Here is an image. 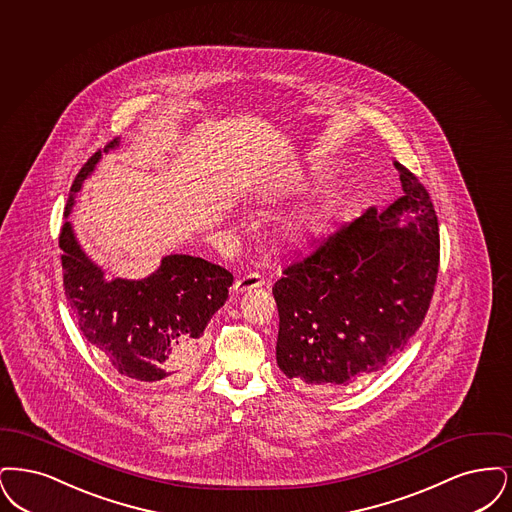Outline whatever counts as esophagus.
<instances>
[{"label":"esophagus","mask_w":512,"mask_h":512,"mask_svg":"<svg viewBox=\"0 0 512 512\" xmlns=\"http://www.w3.org/2000/svg\"><path fill=\"white\" fill-rule=\"evenodd\" d=\"M262 285H264V279H262L260 273H248L245 277H239V279L235 281L233 290H235L237 294H243V292H248V290L260 289Z\"/></svg>","instance_id":"esophagus-1"}]
</instances>
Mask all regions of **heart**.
<instances>
[{"label":"heart","mask_w":512,"mask_h":512,"mask_svg":"<svg viewBox=\"0 0 512 512\" xmlns=\"http://www.w3.org/2000/svg\"><path fill=\"white\" fill-rule=\"evenodd\" d=\"M323 222V212L321 210H312L306 216H302L298 222L290 223L285 231V241L290 245H302L308 237L315 235Z\"/></svg>","instance_id":"obj_1"}]
</instances>
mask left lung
I'll list each match as a JSON object with an SVG mask.
<instances>
[{"label":"left lung","mask_w":512,"mask_h":512,"mask_svg":"<svg viewBox=\"0 0 512 512\" xmlns=\"http://www.w3.org/2000/svg\"><path fill=\"white\" fill-rule=\"evenodd\" d=\"M403 195L342 225L273 285L277 365L300 386L380 371L423 325L440 266V231L423 183L400 162Z\"/></svg>","instance_id":"8db88e82"}]
</instances>
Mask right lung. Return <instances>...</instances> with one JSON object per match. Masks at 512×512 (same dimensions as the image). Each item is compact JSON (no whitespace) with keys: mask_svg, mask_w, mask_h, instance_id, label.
I'll use <instances>...</instances> for the list:
<instances>
[{"mask_svg":"<svg viewBox=\"0 0 512 512\" xmlns=\"http://www.w3.org/2000/svg\"><path fill=\"white\" fill-rule=\"evenodd\" d=\"M89 156L74 179L65 218L101 153ZM63 285L70 310L86 340L135 382H181L199 361L200 336L229 296L233 275L222 266L187 254H170L145 279H107L80 248L70 222L63 223Z\"/></svg>","mask_w":512,"mask_h":512,"instance_id":"right-lung-1","label":"right lung"}]
</instances>
